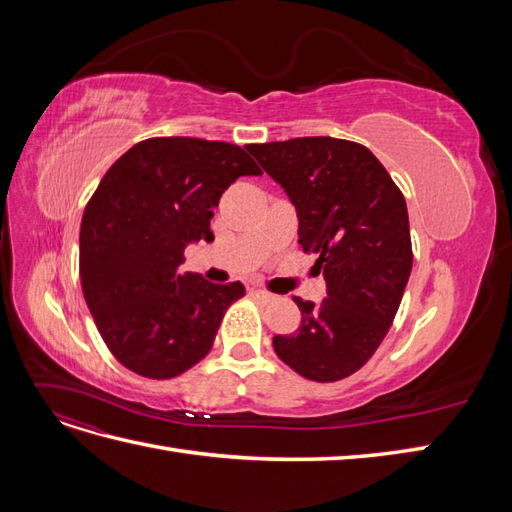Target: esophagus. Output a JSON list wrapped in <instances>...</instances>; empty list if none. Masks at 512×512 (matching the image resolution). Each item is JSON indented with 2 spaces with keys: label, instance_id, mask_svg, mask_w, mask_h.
<instances>
[{
  "label": "esophagus",
  "instance_id": "esophagus-1",
  "mask_svg": "<svg viewBox=\"0 0 512 512\" xmlns=\"http://www.w3.org/2000/svg\"><path fill=\"white\" fill-rule=\"evenodd\" d=\"M252 294H256L258 299H262V301H271L273 299V294L271 292H267V290H260V288H254L252 290Z\"/></svg>",
  "mask_w": 512,
  "mask_h": 512
}]
</instances>
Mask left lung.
<instances>
[{
	"instance_id": "left-lung-1",
	"label": "left lung",
	"mask_w": 512,
	"mask_h": 512,
	"mask_svg": "<svg viewBox=\"0 0 512 512\" xmlns=\"http://www.w3.org/2000/svg\"><path fill=\"white\" fill-rule=\"evenodd\" d=\"M297 207L299 243L318 254L320 303L292 297L297 333L275 354L299 376L335 382L359 371L389 333L412 271L406 198L367 147L331 136L247 145Z\"/></svg>"
}]
</instances>
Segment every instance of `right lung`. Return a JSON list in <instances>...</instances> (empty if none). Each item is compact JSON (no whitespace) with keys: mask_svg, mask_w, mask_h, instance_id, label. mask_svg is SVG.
I'll return each instance as SVG.
<instances>
[{"mask_svg":"<svg viewBox=\"0 0 512 512\" xmlns=\"http://www.w3.org/2000/svg\"><path fill=\"white\" fill-rule=\"evenodd\" d=\"M243 175L262 170L237 145L160 136L123 153L89 198L83 294L104 344L134 374L168 380L203 361L245 294L241 282L179 271L185 245L213 241L211 209Z\"/></svg>","mask_w":512,"mask_h":512,"instance_id":"1","label":"right lung"}]
</instances>
